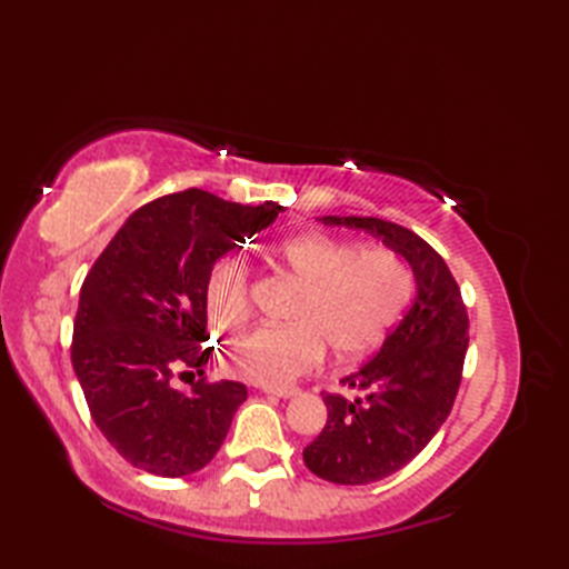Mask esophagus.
<instances>
[{
    "instance_id": "34e87169",
    "label": "esophagus",
    "mask_w": 569,
    "mask_h": 569,
    "mask_svg": "<svg viewBox=\"0 0 569 569\" xmlns=\"http://www.w3.org/2000/svg\"><path fill=\"white\" fill-rule=\"evenodd\" d=\"M263 393L278 396V398H293V396L300 393V389H263Z\"/></svg>"
}]
</instances>
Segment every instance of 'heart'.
<instances>
[{
	"mask_svg": "<svg viewBox=\"0 0 569 569\" xmlns=\"http://www.w3.org/2000/svg\"><path fill=\"white\" fill-rule=\"evenodd\" d=\"M278 271L298 283L286 325H259L227 347L237 379L281 389L320 365L325 349L349 365L377 349L413 296V269L389 247H359L332 234L288 237L271 253ZM204 303L217 325L249 316L251 276L237 259L217 261Z\"/></svg>",
	"mask_w": 569,
	"mask_h": 569,
	"instance_id": "heart-1",
	"label": "heart"
}]
</instances>
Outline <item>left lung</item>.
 Segmentation results:
<instances>
[{"mask_svg": "<svg viewBox=\"0 0 569 569\" xmlns=\"http://www.w3.org/2000/svg\"><path fill=\"white\" fill-rule=\"evenodd\" d=\"M322 224L365 229L413 266L416 300L379 355L342 383L349 398L322 391L328 426L312 440L306 467L325 481L361 487L396 475L440 430L462 381L469 345L467 306L445 259L426 239L379 217H322Z\"/></svg>", "mask_w": 569, "mask_h": 569, "instance_id": "1", "label": "left lung"}]
</instances>
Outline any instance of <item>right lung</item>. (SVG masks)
Returning <instances> with one entry per match:
<instances>
[{"instance_id":"obj_1","label":"right lung","mask_w":569,"mask_h":569,"mask_svg":"<svg viewBox=\"0 0 569 569\" xmlns=\"http://www.w3.org/2000/svg\"><path fill=\"white\" fill-rule=\"evenodd\" d=\"M273 202H227L198 188L156 198L129 217L80 291L70 359L94 426L129 465L178 479L210 465L237 408L239 381H208V283L214 261L269 227ZM188 368L192 395L170 379Z\"/></svg>"}]
</instances>
